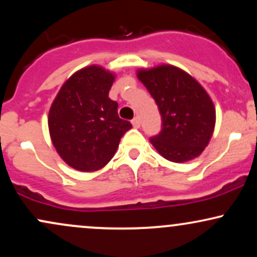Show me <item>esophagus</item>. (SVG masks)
<instances>
[{
	"label": "esophagus",
	"instance_id": "esophagus-1",
	"mask_svg": "<svg viewBox=\"0 0 257 257\" xmlns=\"http://www.w3.org/2000/svg\"><path fill=\"white\" fill-rule=\"evenodd\" d=\"M132 124H133V126H134V128H140V124H141V122H140V118H139V117H135L134 119L132 120Z\"/></svg>",
	"mask_w": 257,
	"mask_h": 257
}]
</instances>
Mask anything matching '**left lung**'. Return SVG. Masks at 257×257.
Listing matches in <instances>:
<instances>
[{"label": "left lung", "mask_w": 257, "mask_h": 257, "mask_svg": "<svg viewBox=\"0 0 257 257\" xmlns=\"http://www.w3.org/2000/svg\"><path fill=\"white\" fill-rule=\"evenodd\" d=\"M162 114V132L150 139L162 157L174 163L197 158L208 146L216 112L202 84L180 67L162 64L137 71Z\"/></svg>", "instance_id": "obj_1"}]
</instances>
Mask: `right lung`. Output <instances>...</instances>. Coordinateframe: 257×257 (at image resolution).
Masks as SVG:
<instances>
[{"instance_id":"1","label":"right lung","mask_w":257,"mask_h":257,"mask_svg":"<svg viewBox=\"0 0 257 257\" xmlns=\"http://www.w3.org/2000/svg\"><path fill=\"white\" fill-rule=\"evenodd\" d=\"M116 75L99 65L76 71L61 85L48 114L49 135L61 159L78 172L104 168L132 128L108 98Z\"/></svg>"}]
</instances>
